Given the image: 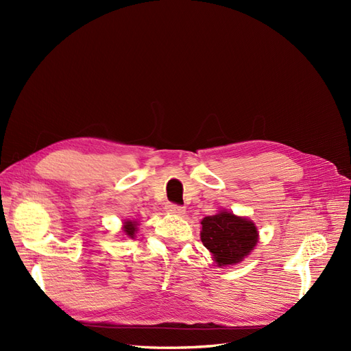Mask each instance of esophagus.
I'll list each match as a JSON object with an SVG mask.
<instances>
[{"label":"esophagus","mask_w":351,"mask_h":351,"mask_svg":"<svg viewBox=\"0 0 351 351\" xmlns=\"http://www.w3.org/2000/svg\"><path fill=\"white\" fill-rule=\"evenodd\" d=\"M165 209L169 212V214H176V215H183L184 212H186L184 206H180V205L171 204V202H169V204H167Z\"/></svg>","instance_id":"obj_1"}]
</instances>
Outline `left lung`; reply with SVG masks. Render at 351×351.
<instances>
[{"label":"left lung","mask_w":351,"mask_h":351,"mask_svg":"<svg viewBox=\"0 0 351 351\" xmlns=\"http://www.w3.org/2000/svg\"><path fill=\"white\" fill-rule=\"evenodd\" d=\"M200 240L212 253L218 267L234 265L253 250L258 241V231L252 221L219 212L202 219Z\"/></svg>","instance_id":"1"}]
</instances>
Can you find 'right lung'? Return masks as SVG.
<instances>
[{
  "label": "right lung",
  "mask_w": 351,
  "mask_h": 351,
  "mask_svg": "<svg viewBox=\"0 0 351 351\" xmlns=\"http://www.w3.org/2000/svg\"><path fill=\"white\" fill-rule=\"evenodd\" d=\"M137 224H136V222H132V221H127L125 222V226H124V232H125V234L127 236H129V237H134V232L137 231V227H136Z\"/></svg>",
  "instance_id": "1"
}]
</instances>
